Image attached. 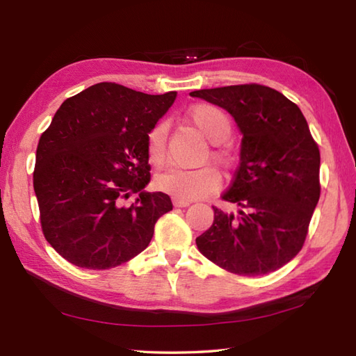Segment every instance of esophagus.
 <instances>
[{"mask_svg":"<svg viewBox=\"0 0 356 356\" xmlns=\"http://www.w3.org/2000/svg\"><path fill=\"white\" fill-rule=\"evenodd\" d=\"M172 205H174V207H177V208L190 207V205H191V200H186V199H177V197H174V199H172Z\"/></svg>","mask_w":356,"mask_h":356,"instance_id":"34e87169","label":"esophagus"}]
</instances>
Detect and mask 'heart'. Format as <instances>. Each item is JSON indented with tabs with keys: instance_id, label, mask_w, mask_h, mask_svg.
<instances>
[{
	"instance_id": "heart-1",
	"label": "heart",
	"mask_w": 356,
	"mask_h": 356,
	"mask_svg": "<svg viewBox=\"0 0 356 356\" xmlns=\"http://www.w3.org/2000/svg\"><path fill=\"white\" fill-rule=\"evenodd\" d=\"M188 120L197 128L211 142H223L231 134V120L223 110L211 104H197L188 111ZM166 136L168 127L165 122L156 124L147 134V154L153 165H161L165 159ZM216 156L225 161L222 151H216ZM220 174L213 166H202L195 170L168 168L156 177L159 190L168 193L177 199H199L216 191L220 185Z\"/></svg>"
}]
</instances>
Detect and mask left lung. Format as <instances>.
Returning <instances> with one entry per match:
<instances>
[{
	"instance_id": "obj_1",
	"label": "left lung",
	"mask_w": 356,
	"mask_h": 356,
	"mask_svg": "<svg viewBox=\"0 0 356 356\" xmlns=\"http://www.w3.org/2000/svg\"><path fill=\"white\" fill-rule=\"evenodd\" d=\"M190 95L228 111L243 136L240 165L222 195L236 203L237 214L213 207V226L195 245L232 274L274 272L303 248L320 199V149L303 113L284 95L259 84Z\"/></svg>"
}]
</instances>
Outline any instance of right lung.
Masks as SVG:
<instances>
[{"mask_svg":"<svg viewBox=\"0 0 356 356\" xmlns=\"http://www.w3.org/2000/svg\"><path fill=\"white\" fill-rule=\"evenodd\" d=\"M176 96L101 82L65 99L42 133L33 171L42 232L74 266L101 270L131 260L172 209L168 194L145 191L147 134Z\"/></svg>","mask_w":356,"mask_h":356,"instance_id":"1","label":"right lung"}]
</instances>
